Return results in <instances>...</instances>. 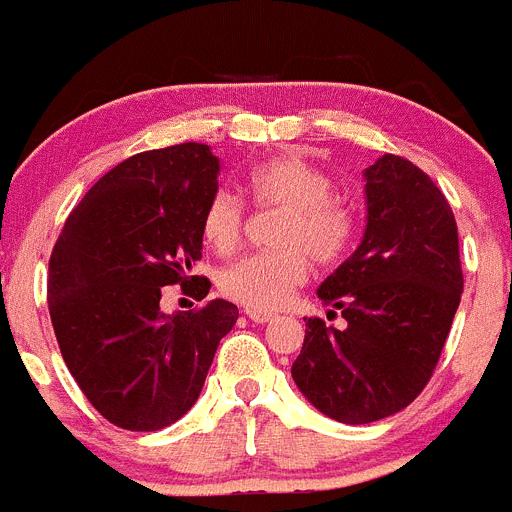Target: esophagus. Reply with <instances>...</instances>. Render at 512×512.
Returning <instances> with one entry per match:
<instances>
[{
  "mask_svg": "<svg viewBox=\"0 0 512 512\" xmlns=\"http://www.w3.org/2000/svg\"><path fill=\"white\" fill-rule=\"evenodd\" d=\"M247 316H250V321H255V324H267V321L275 319V313L255 311V308H250V311H247Z\"/></svg>",
  "mask_w": 512,
  "mask_h": 512,
  "instance_id": "esophagus-1",
  "label": "esophagus"
}]
</instances>
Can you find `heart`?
<instances>
[{"label":"heart","instance_id":"heart-1","mask_svg":"<svg viewBox=\"0 0 512 512\" xmlns=\"http://www.w3.org/2000/svg\"><path fill=\"white\" fill-rule=\"evenodd\" d=\"M250 196L262 209H280L275 224L278 250L255 252L229 262L219 273L227 298L255 311H275L308 278V255L326 265L347 252L354 237V216L331 199L334 186L319 165L288 153L252 170ZM245 229V206L227 188L206 201L201 237L216 252H232Z\"/></svg>","mask_w":512,"mask_h":512}]
</instances>
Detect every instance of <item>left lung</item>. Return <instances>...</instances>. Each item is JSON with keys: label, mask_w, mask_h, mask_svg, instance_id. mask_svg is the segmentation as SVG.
I'll return each mask as SVG.
<instances>
[{"label": "left lung", "mask_w": 512, "mask_h": 512, "mask_svg": "<svg viewBox=\"0 0 512 512\" xmlns=\"http://www.w3.org/2000/svg\"><path fill=\"white\" fill-rule=\"evenodd\" d=\"M367 224L357 250L319 285L342 329L306 321L290 367L313 408L339 423L403 411L436 370L464 278L451 206L411 160L382 155L365 170Z\"/></svg>", "instance_id": "1"}]
</instances>
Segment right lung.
Wrapping results in <instances>:
<instances>
[{
    "label": "right lung",
    "mask_w": 512,
    "mask_h": 512,
    "mask_svg": "<svg viewBox=\"0 0 512 512\" xmlns=\"http://www.w3.org/2000/svg\"><path fill=\"white\" fill-rule=\"evenodd\" d=\"M219 158L201 142L122 160L66 219L48 267L55 339L78 388L109 423L160 431L199 400L237 306L222 298L160 311V288L181 283L204 301L201 216L219 191Z\"/></svg>",
    "instance_id": "right-lung-1"
}]
</instances>
